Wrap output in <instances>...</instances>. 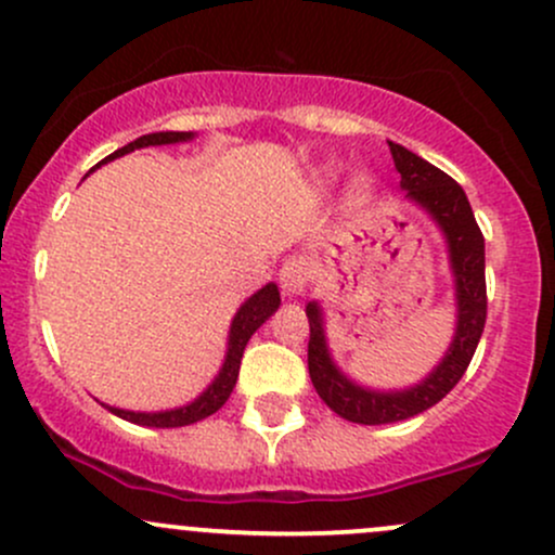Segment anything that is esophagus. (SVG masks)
Listing matches in <instances>:
<instances>
[{"label": "esophagus", "mask_w": 555, "mask_h": 555, "mask_svg": "<svg viewBox=\"0 0 555 555\" xmlns=\"http://www.w3.org/2000/svg\"><path fill=\"white\" fill-rule=\"evenodd\" d=\"M310 279H313V266L302 255H292L289 260H284L282 271H279V284H282L284 295L289 297L302 295L308 289Z\"/></svg>", "instance_id": "34e87169"}]
</instances>
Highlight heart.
<instances>
[{"label": "heart", "mask_w": 555, "mask_h": 555, "mask_svg": "<svg viewBox=\"0 0 555 555\" xmlns=\"http://www.w3.org/2000/svg\"><path fill=\"white\" fill-rule=\"evenodd\" d=\"M361 189H363V184H361Z\"/></svg>", "instance_id": "obj_1"}]
</instances>
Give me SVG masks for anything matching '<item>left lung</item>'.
Listing matches in <instances>:
<instances>
[{
    "label": "left lung",
    "instance_id": "obj_1",
    "mask_svg": "<svg viewBox=\"0 0 555 555\" xmlns=\"http://www.w3.org/2000/svg\"><path fill=\"white\" fill-rule=\"evenodd\" d=\"M395 168L400 173V186L408 197L435 216L448 236L450 263L455 273V297H459V328L442 363L422 385L405 392H371L352 385L347 376L334 369L328 358L321 310L315 302L308 306V371L315 392L337 416L352 424H392L426 411L461 382L477 350L487 321V284H485V236L477 227L472 205L459 181L446 170L435 168L411 150L389 142Z\"/></svg>",
    "mask_w": 555,
    "mask_h": 555
}]
</instances>
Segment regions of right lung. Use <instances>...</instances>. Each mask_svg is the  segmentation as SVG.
Listing matches in <instances>:
<instances>
[{"label": "right lung", "mask_w": 555, "mask_h": 555, "mask_svg": "<svg viewBox=\"0 0 555 555\" xmlns=\"http://www.w3.org/2000/svg\"><path fill=\"white\" fill-rule=\"evenodd\" d=\"M192 139V131H160V133H147V137H139L137 142L126 144V147L115 150L113 155H107L105 160H113V157L126 155V152H133L139 147H150V144H173V142H186ZM279 289L276 284H266L263 289L255 292L253 297L240 308V313L234 315V324H231V334H229V352L227 361H223L221 374L216 376V382L199 395L194 403H189L184 408H176V411H160V413H133V411H120V408H109L115 416L126 418V422L139 424V426H160V429H173V426H189L197 424L203 418L212 416L223 403L229 400L231 389L236 385V376H240V363H242V352L249 343V337L255 334L268 315L279 308Z\"/></svg>", "instance_id": "add662e5"}]
</instances>
